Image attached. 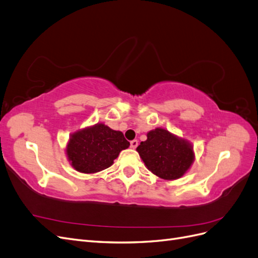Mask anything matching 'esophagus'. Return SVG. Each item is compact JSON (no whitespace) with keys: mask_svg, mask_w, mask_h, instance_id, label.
<instances>
[{"mask_svg":"<svg viewBox=\"0 0 258 258\" xmlns=\"http://www.w3.org/2000/svg\"><path fill=\"white\" fill-rule=\"evenodd\" d=\"M138 145H139L138 140H132V141L130 142V146H131L132 148H134V150H135V148L138 147Z\"/></svg>","mask_w":258,"mask_h":258,"instance_id":"esophagus-1","label":"esophagus"}]
</instances>
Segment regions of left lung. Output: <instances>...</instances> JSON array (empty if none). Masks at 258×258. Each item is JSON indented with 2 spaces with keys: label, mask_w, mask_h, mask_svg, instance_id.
<instances>
[{
  "label": "left lung",
  "mask_w": 258,
  "mask_h": 258,
  "mask_svg": "<svg viewBox=\"0 0 258 258\" xmlns=\"http://www.w3.org/2000/svg\"><path fill=\"white\" fill-rule=\"evenodd\" d=\"M137 151L146 168L160 178L172 181L182 177L195 159L191 144L168 130L156 128L147 134Z\"/></svg>",
  "instance_id": "1"
}]
</instances>
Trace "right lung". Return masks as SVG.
<instances>
[{"label": "right lung", "instance_id": "add662e5", "mask_svg": "<svg viewBox=\"0 0 258 258\" xmlns=\"http://www.w3.org/2000/svg\"><path fill=\"white\" fill-rule=\"evenodd\" d=\"M129 145L121 131L96 123L72 134L66 152L76 171L90 174L111 167L119 153Z\"/></svg>", "mask_w": 258, "mask_h": 258}]
</instances>
